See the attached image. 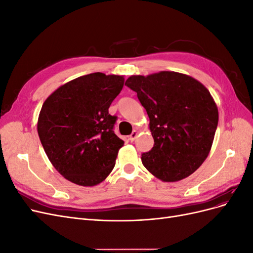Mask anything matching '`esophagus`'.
I'll use <instances>...</instances> for the list:
<instances>
[{"instance_id":"34e87169","label":"esophagus","mask_w":253,"mask_h":253,"mask_svg":"<svg viewBox=\"0 0 253 253\" xmlns=\"http://www.w3.org/2000/svg\"><path fill=\"white\" fill-rule=\"evenodd\" d=\"M137 136H138V132H137V131H133L132 134L129 135V137H128L129 141H134V140L137 138Z\"/></svg>"}]
</instances>
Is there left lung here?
<instances>
[{
	"label": "left lung",
	"mask_w": 253,
	"mask_h": 253,
	"mask_svg": "<svg viewBox=\"0 0 253 253\" xmlns=\"http://www.w3.org/2000/svg\"><path fill=\"white\" fill-rule=\"evenodd\" d=\"M126 85L136 91L147 111L154 138V147L141 154L142 165L164 181H177L195 172L209 154L218 124L209 90L175 72L132 76Z\"/></svg>",
	"instance_id": "obj_1"
}]
</instances>
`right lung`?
Masks as SVG:
<instances>
[{
	"label": "right lung",
	"instance_id": "add662e5",
	"mask_svg": "<svg viewBox=\"0 0 253 253\" xmlns=\"http://www.w3.org/2000/svg\"><path fill=\"white\" fill-rule=\"evenodd\" d=\"M122 76L93 73L60 86L45 100L38 134L56 170L76 185L103 181L125 141L114 133L109 108L124 87Z\"/></svg>",
	"mask_w": 253,
	"mask_h": 253
}]
</instances>
